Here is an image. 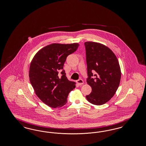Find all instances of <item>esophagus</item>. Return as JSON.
Here are the masks:
<instances>
[{
  "mask_svg": "<svg viewBox=\"0 0 146 146\" xmlns=\"http://www.w3.org/2000/svg\"><path fill=\"white\" fill-rule=\"evenodd\" d=\"M76 82H77L78 85H82L84 84V81H83V80L82 79H79V80H78L76 81Z\"/></svg>",
  "mask_w": 146,
  "mask_h": 146,
  "instance_id": "esophagus-1",
  "label": "esophagus"
}]
</instances>
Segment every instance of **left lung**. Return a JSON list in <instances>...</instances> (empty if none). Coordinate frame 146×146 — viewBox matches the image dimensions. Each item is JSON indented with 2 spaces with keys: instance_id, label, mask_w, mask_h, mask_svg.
Returning a JSON list of instances; mask_svg holds the SVG:
<instances>
[{
  "instance_id": "obj_1",
  "label": "left lung",
  "mask_w": 146,
  "mask_h": 146,
  "mask_svg": "<svg viewBox=\"0 0 146 146\" xmlns=\"http://www.w3.org/2000/svg\"><path fill=\"white\" fill-rule=\"evenodd\" d=\"M85 46L88 76L86 82L92 88L86 98L92 104L103 105L113 97L119 85L120 66L115 54L105 45L88 41ZM92 76L95 78H92Z\"/></svg>"
}]
</instances>
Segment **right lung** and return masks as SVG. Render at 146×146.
<instances>
[{"mask_svg": "<svg viewBox=\"0 0 146 146\" xmlns=\"http://www.w3.org/2000/svg\"><path fill=\"white\" fill-rule=\"evenodd\" d=\"M79 43H52L42 48L34 56L30 65V82L36 96L53 108L65 105L67 97L76 88V82L68 80L63 69L68 55L74 52Z\"/></svg>", "mask_w": 146, "mask_h": 146, "instance_id": "right-lung-1", "label": "right lung"}]
</instances>
